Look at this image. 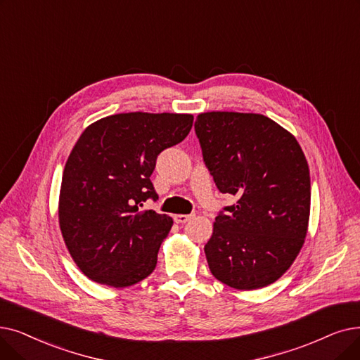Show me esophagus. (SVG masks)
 Returning <instances> with one entry per match:
<instances>
[{
	"label": "esophagus",
	"mask_w": 360,
	"mask_h": 360,
	"mask_svg": "<svg viewBox=\"0 0 360 360\" xmlns=\"http://www.w3.org/2000/svg\"><path fill=\"white\" fill-rule=\"evenodd\" d=\"M191 217H193V214H175L174 216V221L176 224H185V222H188Z\"/></svg>",
	"instance_id": "34e87169"
}]
</instances>
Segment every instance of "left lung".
Returning <instances> with one entry per match:
<instances>
[{"label": "left lung", "mask_w": 360, "mask_h": 360, "mask_svg": "<svg viewBox=\"0 0 360 360\" xmlns=\"http://www.w3.org/2000/svg\"><path fill=\"white\" fill-rule=\"evenodd\" d=\"M194 128L217 190L237 197L219 212L205 245L210 272L237 290L266 287L285 274L306 238L310 175L302 147L256 113H201Z\"/></svg>", "instance_id": "1"}]
</instances>
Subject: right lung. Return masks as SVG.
Returning <instances> with one entry per match:
<instances>
[{"label": "right lung", "mask_w": 360, "mask_h": 360, "mask_svg": "<svg viewBox=\"0 0 360 360\" xmlns=\"http://www.w3.org/2000/svg\"><path fill=\"white\" fill-rule=\"evenodd\" d=\"M193 115L120 113L82 132L65 166L58 222L75 263L89 279L134 285L158 264L174 225L167 214L141 210L158 200L150 179L158 155L190 134Z\"/></svg>", "instance_id": "1"}]
</instances>
